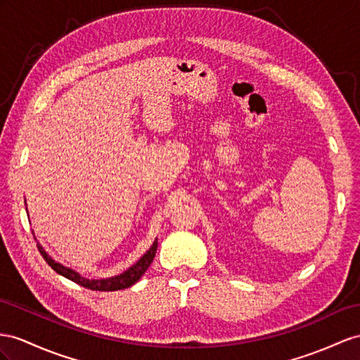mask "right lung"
Masks as SVG:
<instances>
[{
    "label": "right lung",
    "instance_id": "add662e5",
    "mask_svg": "<svg viewBox=\"0 0 360 360\" xmlns=\"http://www.w3.org/2000/svg\"><path fill=\"white\" fill-rule=\"evenodd\" d=\"M34 236V234H33ZM36 240V237H34ZM36 245H38V250L41 252V255L44 257V260L49 263V266H51L53 271H56L59 275L65 276V278L75 281L80 285H84L86 289L91 290H100V292H114V290H122V289H127L131 288L132 284H135L138 280L141 278L144 275V272L149 269L150 263L155 259V254L156 250H158V238H155V242L152 243V246L149 250L146 251V254L141 257L140 260H138L135 264H132L131 268L126 269L124 272L114 275V276H109V278H98V280H92V278H86V276H82L77 271L67 268V266H63L62 263L56 262L54 259L47 254V251L44 250L41 246V243L36 240Z\"/></svg>",
    "mask_w": 360,
    "mask_h": 360
}]
</instances>
